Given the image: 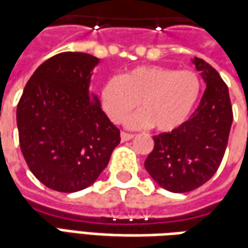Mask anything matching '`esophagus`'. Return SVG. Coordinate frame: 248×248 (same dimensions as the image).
I'll use <instances>...</instances> for the list:
<instances>
[{
    "label": "esophagus",
    "instance_id": "1",
    "mask_svg": "<svg viewBox=\"0 0 248 248\" xmlns=\"http://www.w3.org/2000/svg\"><path fill=\"white\" fill-rule=\"evenodd\" d=\"M133 134H129V133H124V131H122V133H121V140H122V141H130V140H131V138H133Z\"/></svg>",
    "mask_w": 248,
    "mask_h": 248
}]
</instances>
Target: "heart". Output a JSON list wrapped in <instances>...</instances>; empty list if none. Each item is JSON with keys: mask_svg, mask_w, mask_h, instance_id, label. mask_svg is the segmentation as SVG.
<instances>
[{"mask_svg": "<svg viewBox=\"0 0 248 248\" xmlns=\"http://www.w3.org/2000/svg\"><path fill=\"white\" fill-rule=\"evenodd\" d=\"M202 80L195 71L162 65H140L124 75L108 78L100 88V103L114 124H121L138 106L130 126H153L161 133L184 124L196 106Z\"/></svg>", "mask_w": 248, "mask_h": 248, "instance_id": "1", "label": "heart"}]
</instances>
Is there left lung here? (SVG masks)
Instances as JSON below:
<instances>
[{"mask_svg": "<svg viewBox=\"0 0 248 248\" xmlns=\"http://www.w3.org/2000/svg\"><path fill=\"white\" fill-rule=\"evenodd\" d=\"M205 83L200 105L190 118L170 133L154 136L145 168L161 188L184 193L205 184L220 166L232 124L226 83L202 59H192Z\"/></svg>", "mask_w": 248, "mask_h": 248, "instance_id": "8db88e82", "label": "left lung"}]
</instances>
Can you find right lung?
<instances>
[{"instance_id": "obj_1", "label": "right lung", "mask_w": 248, "mask_h": 248, "mask_svg": "<svg viewBox=\"0 0 248 248\" xmlns=\"http://www.w3.org/2000/svg\"><path fill=\"white\" fill-rule=\"evenodd\" d=\"M99 59L63 52L34 71L17 105L22 155L40 183L72 193L91 184L121 141L119 130L90 93Z\"/></svg>"}]
</instances>
